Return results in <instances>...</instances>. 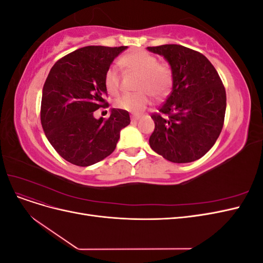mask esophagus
I'll return each mask as SVG.
<instances>
[{
    "mask_svg": "<svg viewBox=\"0 0 263 263\" xmlns=\"http://www.w3.org/2000/svg\"><path fill=\"white\" fill-rule=\"evenodd\" d=\"M130 119H132V122H137L138 119H140V117H139V116H134V115H133V116L130 117Z\"/></svg>",
    "mask_w": 263,
    "mask_h": 263,
    "instance_id": "1",
    "label": "esophagus"
}]
</instances>
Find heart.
Returning <instances> with one entry per match:
<instances>
[{
	"mask_svg": "<svg viewBox=\"0 0 263 263\" xmlns=\"http://www.w3.org/2000/svg\"><path fill=\"white\" fill-rule=\"evenodd\" d=\"M122 67L139 78L135 90L138 93L124 94L115 100L118 109L134 114L141 113L150 103V95L162 99L169 94L173 83V71L166 62H158L154 54L145 50H134L119 59ZM104 84L110 94H117L121 87V77L114 66H110L104 76Z\"/></svg>",
	"mask_w": 263,
	"mask_h": 263,
	"instance_id": "1",
	"label": "heart"
}]
</instances>
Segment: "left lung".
Listing matches in <instances>:
<instances>
[{"label":"left lung","mask_w":263,"mask_h":263,"mask_svg":"<svg viewBox=\"0 0 263 263\" xmlns=\"http://www.w3.org/2000/svg\"><path fill=\"white\" fill-rule=\"evenodd\" d=\"M173 71L172 92L151 115L155 130L149 145L176 163L202 158L216 142L226 112V91L216 69L201 52L181 45L148 47Z\"/></svg>","instance_id":"1"}]
</instances>
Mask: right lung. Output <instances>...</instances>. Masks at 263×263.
Wrapping results in <instances>:
<instances>
[{"mask_svg":"<svg viewBox=\"0 0 263 263\" xmlns=\"http://www.w3.org/2000/svg\"><path fill=\"white\" fill-rule=\"evenodd\" d=\"M127 48L87 46L68 53L51 68L43 89L41 121L47 139L70 163L87 166L113 153L119 133L130 124L127 110L110 109L108 118H94L107 107L104 76L114 58Z\"/></svg>","mask_w":263,"mask_h":263,"instance_id":"obj_1","label":"right lung"}]
</instances>
